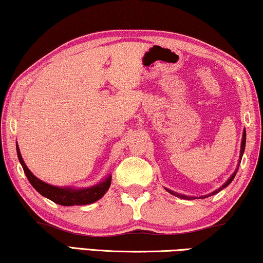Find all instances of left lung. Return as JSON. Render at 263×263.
Masks as SVG:
<instances>
[{
    "label": "left lung",
    "instance_id": "1",
    "mask_svg": "<svg viewBox=\"0 0 263 263\" xmlns=\"http://www.w3.org/2000/svg\"><path fill=\"white\" fill-rule=\"evenodd\" d=\"M245 147H246V130L243 132V137H242V143H241V152H240V161L239 162H241V159H242V155H243V152H245ZM239 165H240V163H239ZM239 165H237V168H236V171L234 172V174L232 176L229 177V180L227 181V182H226L223 185H222V187H220L219 189H216L215 192H213L212 194H209V195H207V196H211V195H215V194H217L219 192H221L222 189L223 188H226L227 187V185L232 182L233 181V179L234 177H235V175H236V173H237V171H239ZM167 189V188H165ZM167 191L171 193V194H173V195H175V196H177V197H180V199H184V200H194L195 199V197H193V196H185V195H181V194H177V193H174V192H172L171 189H167ZM207 196H202V199H204V197H207Z\"/></svg>",
    "mask_w": 263,
    "mask_h": 263
}]
</instances>
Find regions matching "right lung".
<instances>
[{
  "label": "right lung",
  "mask_w": 263,
  "mask_h": 263,
  "mask_svg": "<svg viewBox=\"0 0 263 263\" xmlns=\"http://www.w3.org/2000/svg\"><path fill=\"white\" fill-rule=\"evenodd\" d=\"M17 151V156L20 160V163L22 164V168L26 174L27 179L29 180L31 185L41 195H43L47 199L51 200L55 203L61 204V205H75V204H89L92 202L100 200L106 192L110 187L111 183V176H108L103 182L99 183L98 185L90 188H84V189H70V188H59L55 185H50L43 181L39 180L33 173H31L28 167L24 163V161L20 153L18 145L16 147Z\"/></svg>",
  "instance_id": "obj_1"
}]
</instances>
